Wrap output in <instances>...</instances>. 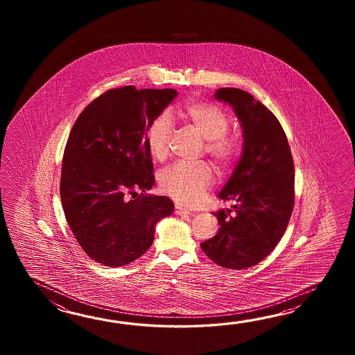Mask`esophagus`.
<instances>
[{
  "mask_svg": "<svg viewBox=\"0 0 355 355\" xmlns=\"http://www.w3.org/2000/svg\"><path fill=\"white\" fill-rule=\"evenodd\" d=\"M175 214L181 216V217H189V216H190V211L184 209L180 205H175Z\"/></svg>",
  "mask_w": 355,
  "mask_h": 355,
  "instance_id": "1",
  "label": "esophagus"
}]
</instances>
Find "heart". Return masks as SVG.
Instances as JSON below:
<instances>
[{"mask_svg": "<svg viewBox=\"0 0 355 355\" xmlns=\"http://www.w3.org/2000/svg\"><path fill=\"white\" fill-rule=\"evenodd\" d=\"M181 116L207 139L205 152L220 168H226L234 162L239 147L234 137L227 135L230 119L220 107L207 103H191L181 110ZM173 135L174 125L168 114H159L150 123L146 144L152 159H166ZM213 181V173L207 164L178 162L161 170L159 174L161 191L188 207L203 202Z\"/></svg>", "mask_w": 355, "mask_h": 355, "instance_id": "obj_1", "label": "heart"}]
</instances>
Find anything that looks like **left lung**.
Wrapping results in <instances>:
<instances>
[{
    "mask_svg": "<svg viewBox=\"0 0 355 355\" xmlns=\"http://www.w3.org/2000/svg\"><path fill=\"white\" fill-rule=\"evenodd\" d=\"M214 98L232 106L243 144L218 194L234 202V214L231 209L213 213L220 227L200 248L219 266L246 269L268 257L286 232L295 204V164L279 121L251 94L223 87Z\"/></svg>",
    "mask_w": 355,
    "mask_h": 355,
    "instance_id": "1",
    "label": "left lung"
}]
</instances>
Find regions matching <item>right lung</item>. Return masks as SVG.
I'll list each match as a JSON object with an SVG mask.
<instances>
[{
  "instance_id": "1",
  "label": "right lung",
  "mask_w": 355,
  "mask_h": 355,
  "mask_svg": "<svg viewBox=\"0 0 355 355\" xmlns=\"http://www.w3.org/2000/svg\"><path fill=\"white\" fill-rule=\"evenodd\" d=\"M176 95L135 86L106 91L71 129L60 200L76 240L100 264L123 266L142 257L156 223L174 211L170 198L147 194L155 176L146 133Z\"/></svg>"
}]
</instances>
